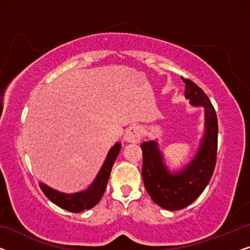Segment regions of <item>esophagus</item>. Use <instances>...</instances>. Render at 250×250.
<instances>
[{
    "label": "esophagus",
    "instance_id": "esophagus-1",
    "mask_svg": "<svg viewBox=\"0 0 250 250\" xmlns=\"http://www.w3.org/2000/svg\"><path fill=\"white\" fill-rule=\"evenodd\" d=\"M141 139V129L137 125H131L125 130V140L128 143H139Z\"/></svg>",
    "mask_w": 250,
    "mask_h": 250
}]
</instances>
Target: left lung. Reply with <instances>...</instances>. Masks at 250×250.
Wrapping results in <instances>:
<instances>
[{
	"label": "left lung",
	"mask_w": 250,
	"mask_h": 250,
	"mask_svg": "<svg viewBox=\"0 0 250 250\" xmlns=\"http://www.w3.org/2000/svg\"><path fill=\"white\" fill-rule=\"evenodd\" d=\"M185 98L195 106H203L206 113V132L199 151L189 164L178 173H170L163 161L161 150L155 140L141 144L145 188L151 200L166 210H181L194 202L204 191L214 172L218 150L217 113L203 89L188 78Z\"/></svg>",
	"instance_id": "obj_1"
}]
</instances>
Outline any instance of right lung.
<instances>
[{
	"label": "right lung",
	"mask_w": 250,
	"mask_h": 250,
	"mask_svg": "<svg viewBox=\"0 0 250 250\" xmlns=\"http://www.w3.org/2000/svg\"><path fill=\"white\" fill-rule=\"evenodd\" d=\"M121 149V144L117 143L110 149L109 154L106 156L105 162L100 169L98 176L94 182L85 189V191L73 193V194H65V193L58 192L56 189L49 188L46 184L40 183L39 186L43 192V194L49 199L51 202L57 204L58 207L74 213H80L84 210H89L96 206L101 200L106 188L107 181H109L111 169L117 159V156Z\"/></svg>",
	"instance_id": "add662e5"
}]
</instances>
